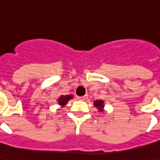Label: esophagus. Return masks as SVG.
I'll return each mask as SVG.
<instances>
[{"label": "esophagus", "mask_w": 160, "mask_h": 160, "mask_svg": "<svg viewBox=\"0 0 160 160\" xmlns=\"http://www.w3.org/2000/svg\"><path fill=\"white\" fill-rule=\"evenodd\" d=\"M87 98H88V96L85 95L83 96V97H80V98H79V99H80V100H82V101H86V100H87Z\"/></svg>", "instance_id": "obj_1"}]
</instances>
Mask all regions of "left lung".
I'll use <instances>...</instances> for the list:
<instances>
[{"instance_id": "left-lung-1", "label": "left lung", "mask_w": 160, "mask_h": 160, "mask_svg": "<svg viewBox=\"0 0 160 160\" xmlns=\"http://www.w3.org/2000/svg\"><path fill=\"white\" fill-rule=\"evenodd\" d=\"M93 104L97 109L98 110V112L102 113L104 111V101L103 100H96L93 102Z\"/></svg>"}]
</instances>
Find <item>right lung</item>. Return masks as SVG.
Wrapping results in <instances>:
<instances>
[{"mask_svg":"<svg viewBox=\"0 0 160 160\" xmlns=\"http://www.w3.org/2000/svg\"><path fill=\"white\" fill-rule=\"evenodd\" d=\"M73 95H62L60 96L58 98V100H57V102H58V105L60 106L61 108H63L66 105V104L68 103V102L70 100V99H73Z\"/></svg>","mask_w":160,"mask_h":160,"instance_id":"right-lung-1","label":"right lung"}]
</instances>
